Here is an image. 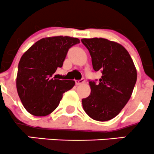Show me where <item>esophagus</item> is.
I'll use <instances>...</instances> for the list:
<instances>
[{"mask_svg":"<svg viewBox=\"0 0 154 154\" xmlns=\"http://www.w3.org/2000/svg\"><path fill=\"white\" fill-rule=\"evenodd\" d=\"M84 82H85V79H84V78H82L81 80H76V81H75L76 85H81V84L84 83Z\"/></svg>","mask_w":154,"mask_h":154,"instance_id":"esophagus-1","label":"esophagus"}]
</instances>
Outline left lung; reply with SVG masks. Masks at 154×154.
<instances>
[{
	"instance_id": "obj_1",
	"label": "left lung",
	"mask_w": 154,
	"mask_h": 154,
	"mask_svg": "<svg viewBox=\"0 0 154 154\" xmlns=\"http://www.w3.org/2000/svg\"><path fill=\"white\" fill-rule=\"evenodd\" d=\"M89 51L93 69L101 71L96 83L89 81L91 94L82 99L84 111L93 119L104 122L119 114L131 98L137 82V69L122 45L105 38H83Z\"/></svg>"
}]
</instances>
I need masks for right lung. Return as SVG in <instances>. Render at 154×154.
Wrapping results in <instances>:
<instances>
[{"mask_svg": "<svg viewBox=\"0 0 154 154\" xmlns=\"http://www.w3.org/2000/svg\"><path fill=\"white\" fill-rule=\"evenodd\" d=\"M80 43L68 36L45 38L38 40L23 54L18 64L16 86L23 106L31 114L44 116L59 106L63 94L72 89L74 80L51 78L61 68L68 51Z\"/></svg>", "mask_w": 154, "mask_h": 154, "instance_id": "right-lung-1", "label": "right lung"}]
</instances>
